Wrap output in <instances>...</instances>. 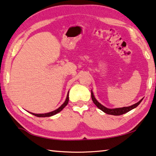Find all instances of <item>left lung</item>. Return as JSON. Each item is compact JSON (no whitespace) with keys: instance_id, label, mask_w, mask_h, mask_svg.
I'll return each mask as SVG.
<instances>
[{"instance_id":"8db88e82","label":"left lung","mask_w":156,"mask_h":156,"mask_svg":"<svg viewBox=\"0 0 156 156\" xmlns=\"http://www.w3.org/2000/svg\"><path fill=\"white\" fill-rule=\"evenodd\" d=\"M91 97H92V101L94 102V104L99 109H101L102 111H104V113H107V114L113 115H122V114H124V113H127L128 111L132 110V109L134 108H136V106H137L139 104L141 103V101L143 100V99H141L140 101L137 102V103L134 104H133V105H132L130 106H127V107H123V108H118L111 109V108H108L105 107V106L101 105V104L99 103V102L97 101V99L94 98V94H93L92 91H91Z\"/></svg>"}]
</instances>
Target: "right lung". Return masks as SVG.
<instances>
[{"label":"right lung","instance_id":"obj_1","mask_svg":"<svg viewBox=\"0 0 156 156\" xmlns=\"http://www.w3.org/2000/svg\"><path fill=\"white\" fill-rule=\"evenodd\" d=\"M69 92H68V94H67V97H66V101H64V103L62 104V105L60 106L59 108H58L57 109H56L55 111H52V112H50V113H43V114H36V113H31V114L34 115L35 116H37V117H50V116H52V115H54L55 114H57V113H59L61 111L62 109H63L65 106H66L67 104H68V102H69Z\"/></svg>","mask_w":156,"mask_h":156}]
</instances>
